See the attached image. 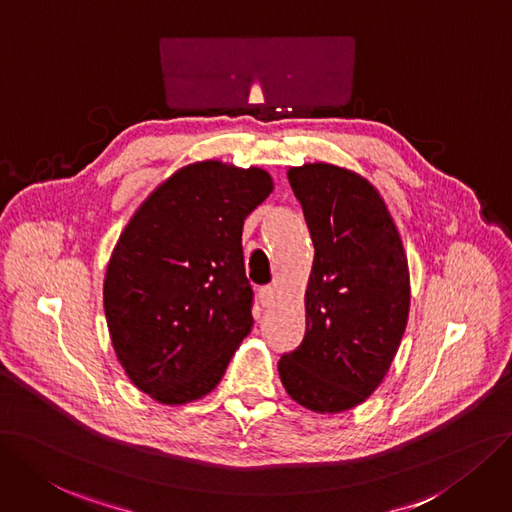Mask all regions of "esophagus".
Returning a JSON list of instances; mask_svg holds the SVG:
<instances>
[{"mask_svg":"<svg viewBox=\"0 0 512 512\" xmlns=\"http://www.w3.org/2000/svg\"><path fill=\"white\" fill-rule=\"evenodd\" d=\"M274 295H276V291H274L272 287H261V289H259V304H261L263 308L272 306Z\"/></svg>","mask_w":512,"mask_h":512,"instance_id":"esophagus-1","label":"esophagus"}]
</instances>
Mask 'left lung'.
Segmentation results:
<instances>
[{"label":"left lung","mask_w":512,"mask_h":512,"mask_svg":"<svg viewBox=\"0 0 512 512\" xmlns=\"http://www.w3.org/2000/svg\"><path fill=\"white\" fill-rule=\"evenodd\" d=\"M314 242L306 337L278 373L295 403L342 413L384 382L409 318V266L380 192L350 168H289Z\"/></svg>","instance_id":"8db88e82"}]
</instances>
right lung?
<instances>
[{"label":"right lung","mask_w":512,"mask_h":512,"mask_svg":"<svg viewBox=\"0 0 512 512\" xmlns=\"http://www.w3.org/2000/svg\"><path fill=\"white\" fill-rule=\"evenodd\" d=\"M272 189L257 166L187 164L143 200L113 246L109 337L130 382L154 401L202 399L251 333L242 225Z\"/></svg>","instance_id":"add662e5"}]
</instances>
